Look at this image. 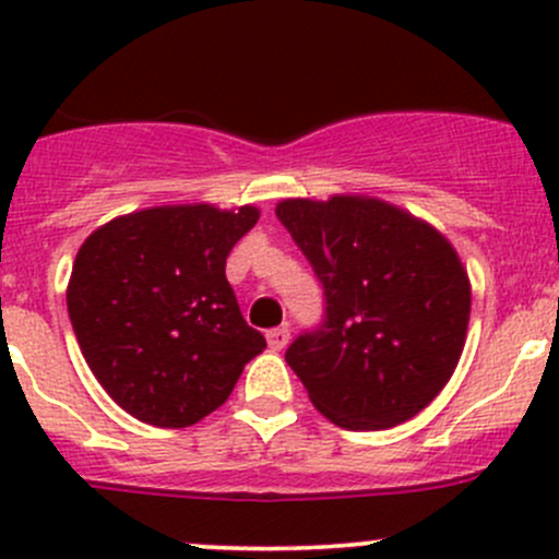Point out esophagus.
<instances>
[{
  "mask_svg": "<svg viewBox=\"0 0 559 559\" xmlns=\"http://www.w3.org/2000/svg\"><path fill=\"white\" fill-rule=\"evenodd\" d=\"M289 326H273V330H267V346L273 348V352H281V348H286V343H289Z\"/></svg>",
  "mask_w": 559,
  "mask_h": 559,
  "instance_id": "34e87169",
  "label": "esophagus"
}]
</instances>
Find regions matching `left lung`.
I'll return each instance as SVG.
<instances>
[{
    "label": "left lung",
    "instance_id": "1",
    "mask_svg": "<svg viewBox=\"0 0 559 559\" xmlns=\"http://www.w3.org/2000/svg\"><path fill=\"white\" fill-rule=\"evenodd\" d=\"M324 289L321 324L286 362L321 414L346 430H386L452 379L471 319V284L441 233L365 197L275 207Z\"/></svg>",
    "mask_w": 559,
    "mask_h": 559
}]
</instances>
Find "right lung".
<instances>
[{
	"label": "right lung",
	"instance_id": "obj_1",
	"mask_svg": "<svg viewBox=\"0 0 559 559\" xmlns=\"http://www.w3.org/2000/svg\"><path fill=\"white\" fill-rule=\"evenodd\" d=\"M257 218L251 205L151 207L112 218L81 246L67 289L72 330L92 373L134 419L194 425L267 346L224 273Z\"/></svg>",
	"mask_w": 559,
	"mask_h": 559
}]
</instances>
